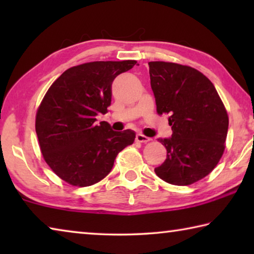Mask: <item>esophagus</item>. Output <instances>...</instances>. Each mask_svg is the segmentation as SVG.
Wrapping results in <instances>:
<instances>
[{
    "label": "esophagus",
    "instance_id": "esophagus-1",
    "mask_svg": "<svg viewBox=\"0 0 254 254\" xmlns=\"http://www.w3.org/2000/svg\"><path fill=\"white\" fill-rule=\"evenodd\" d=\"M135 140L137 141V142H148V141H150V137L141 134V133H137V134L135 135Z\"/></svg>",
    "mask_w": 254,
    "mask_h": 254
}]
</instances>
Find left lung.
Here are the masks:
<instances>
[{
    "label": "left lung",
    "instance_id": "left-lung-1",
    "mask_svg": "<svg viewBox=\"0 0 254 254\" xmlns=\"http://www.w3.org/2000/svg\"><path fill=\"white\" fill-rule=\"evenodd\" d=\"M157 112L168 114L171 137L158 139L167 158L154 168L166 183L186 186L207 176L225 149L229 117L214 85L195 68L149 63Z\"/></svg>",
    "mask_w": 254,
    "mask_h": 254
}]
</instances>
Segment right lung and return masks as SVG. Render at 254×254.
Here are the masks:
<instances>
[{
	"mask_svg": "<svg viewBox=\"0 0 254 254\" xmlns=\"http://www.w3.org/2000/svg\"><path fill=\"white\" fill-rule=\"evenodd\" d=\"M135 60L93 62L64 71L42 100L36 132L46 162L72 186H91L105 178L120 151L134 142L132 130L117 132L96 123L111 105L112 83Z\"/></svg>",
	"mask_w": 254,
	"mask_h": 254,
	"instance_id": "1",
	"label": "right lung"
}]
</instances>
